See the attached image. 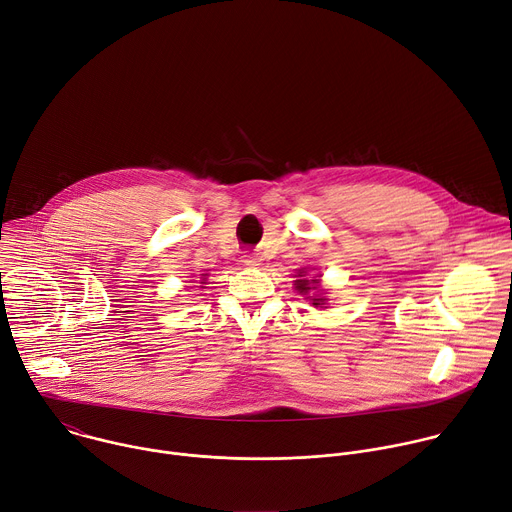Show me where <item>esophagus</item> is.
Here are the masks:
<instances>
[{
	"label": "esophagus",
	"mask_w": 512,
	"mask_h": 512,
	"mask_svg": "<svg viewBox=\"0 0 512 512\" xmlns=\"http://www.w3.org/2000/svg\"><path fill=\"white\" fill-rule=\"evenodd\" d=\"M261 257L257 255V253H253V255H245V263L247 265H251V267H257V265H261Z\"/></svg>",
	"instance_id": "obj_1"
}]
</instances>
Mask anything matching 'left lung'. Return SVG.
Listing matches in <instances>:
<instances>
[{"label": "left lung", "instance_id": "1", "mask_svg": "<svg viewBox=\"0 0 512 512\" xmlns=\"http://www.w3.org/2000/svg\"><path fill=\"white\" fill-rule=\"evenodd\" d=\"M298 277L300 279H296V289L300 291V294H304V296H308L310 291H318V283H320V279H316V277H308V273H306V269H300L298 271ZM310 300H312V304L318 308H322L324 306V302H326V298H322V296H310Z\"/></svg>", "mask_w": 512, "mask_h": 512}]
</instances>
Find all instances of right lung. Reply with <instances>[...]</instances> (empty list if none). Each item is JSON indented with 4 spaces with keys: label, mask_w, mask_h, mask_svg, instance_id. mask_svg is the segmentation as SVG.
<instances>
[{
    "label": "right lung",
    "mask_w": 512,
    "mask_h": 512,
    "mask_svg": "<svg viewBox=\"0 0 512 512\" xmlns=\"http://www.w3.org/2000/svg\"><path fill=\"white\" fill-rule=\"evenodd\" d=\"M200 283H206V273H202V279H200Z\"/></svg>",
    "instance_id": "obj_1"
}]
</instances>
